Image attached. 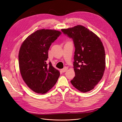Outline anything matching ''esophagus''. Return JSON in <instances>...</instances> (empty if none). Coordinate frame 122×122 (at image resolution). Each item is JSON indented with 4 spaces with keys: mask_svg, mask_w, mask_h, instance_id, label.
Masks as SVG:
<instances>
[{
    "mask_svg": "<svg viewBox=\"0 0 122 122\" xmlns=\"http://www.w3.org/2000/svg\"><path fill=\"white\" fill-rule=\"evenodd\" d=\"M67 67H65L64 68H63V69H61V71H62V72H66V71L67 70Z\"/></svg>",
    "mask_w": 122,
    "mask_h": 122,
    "instance_id": "1",
    "label": "esophagus"
}]
</instances>
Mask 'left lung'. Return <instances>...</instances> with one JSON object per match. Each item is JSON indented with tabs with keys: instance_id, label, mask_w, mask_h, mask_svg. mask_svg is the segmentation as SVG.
I'll return each instance as SVG.
<instances>
[{
	"instance_id": "8db88e82",
	"label": "left lung",
	"mask_w": 122,
	"mask_h": 122,
	"mask_svg": "<svg viewBox=\"0 0 122 122\" xmlns=\"http://www.w3.org/2000/svg\"><path fill=\"white\" fill-rule=\"evenodd\" d=\"M61 31L72 39L75 48V76L71 82L81 92L91 91L101 80L105 71V53L103 44L95 33L81 25Z\"/></svg>"
}]
</instances>
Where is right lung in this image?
<instances>
[{"mask_svg":"<svg viewBox=\"0 0 122 122\" xmlns=\"http://www.w3.org/2000/svg\"><path fill=\"white\" fill-rule=\"evenodd\" d=\"M61 32L41 29L31 34L22 43L19 53V65L23 80L34 92L43 94L55 85L59 71L46 63L48 50Z\"/></svg>","mask_w":122,"mask_h":122,"instance_id":"1","label":"right lung"}]
</instances>
